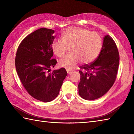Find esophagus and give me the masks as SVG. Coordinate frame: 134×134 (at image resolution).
Returning <instances> with one entry per match:
<instances>
[{"label": "esophagus", "instance_id": "esophagus-1", "mask_svg": "<svg viewBox=\"0 0 134 134\" xmlns=\"http://www.w3.org/2000/svg\"><path fill=\"white\" fill-rule=\"evenodd\" d=\"M66 70H67V72L68 73V74H72V71H71V70H68V69H67Z\"/></svg>", "mask_w": 134, "mask_h": 134}]
</instances>
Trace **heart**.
Returning a JSON list of instances; mask_svg holds the SVG:
<instances>
[{"instance_id":"obj_1","label":"heart","mask_w":134,"mask_h":134,"mask_svg":"<svg viewBox=\"0 0 134 134\" xmlns=\"http://www.w3.org/2000/svg\"><path fill=\"white\" fill-rule=\"evenodd\" d=\"M103 47L101 36L96 32L78 27H70L64 30L62 39L53 42L52 50L62 58L70 47V53L59 61L60 66L72 69L81 61L89 64L97 58Z\"/></svg>"}]
</instances>
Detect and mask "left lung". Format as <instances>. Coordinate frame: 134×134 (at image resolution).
Listing matches in <instances>:
<instances>
[{
  "instance_id": "left-lung-1",
  "label": "left lung",
  "mask_w": 134,
  "mask_h": 134,
  "mask_svg": "<svg viewBox=\"0 0 134 134\" xmlns=\"http://www.w3.org/2000/svg\"><path fill=\"white\" fill-rule=\"evenodd\" d=\"M119 51L113 38L104 37L103 47L93 62L79 67V94L86 100H94L106 94L114 84L119 64Z\"/></svg>"
}]
</instances>
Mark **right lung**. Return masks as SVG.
I'll return each mask as SVG.
<instances>
[{"label":"right lung","mask_w":134,"mask_h":134,"mask_svg":"<svg viewBox=\"0 0 134 134\" xmlns=\"http://www.w3.org/2000/svg\"><path fill=\"white\" fill-rule=\"evenodd\" d=\"M55 31L40 28L27 36L19 44L15 63L17 74L27 93L42 102L58 96L67 72L64 68L49 72L57 63L53 59Z\"/></svg>","instance_id":"obj_1"}]
</instances>
